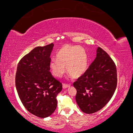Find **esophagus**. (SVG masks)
<instances>
[{
  "label": "esophagus",
  "instance_id": "1",
  "mask_svg": "<svg viewBox=\"0 0 133 133\" xmlns=\"http://www.w3.org/2000/svg\"><path fill=\"white\" fill-rule=\"evenodd\" d=\"M62 87H63V89H66L67 88H68V87H70V85H66V84H65V83H63Z\"/></svg>",
  "mask_w": 133,
  "mask_h": 133
}]
</instances>
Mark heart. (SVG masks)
Here are the masks:
<instances>
[{"label": "heart", "mask_w": 133, "mask_h": 133, "mask_svg": "<svg viewBox=\"0 0 133 133\" xmlns=\"http://www.w3.org/2000/svg\"><path fill=\"white\" fill-rule=\"evenodd\" d=\"M56 58L50 62V68L52 74L59 77L65 71V66L73 77H81L87 71L88 56L81 46L78 45H65L56 54Z\"/></svg>", "instance_id": "b5f03b06"}]
</instances>
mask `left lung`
I'll return each mask as SVG.
<instances>
[{"instance_id":"8db88e82","label":"left lung","mask_w":133,"mask_h":133,"mask_svg":"<svg viewBox=\"0 0 133 133\" xmlns=\"http://www.w3.org/2000/svg\"><path fill=\"white\" fill-rule=\"evenodd\" d=\"M77 90L76 101L82 111L97 112L113 96L117 86L116 65L102 49H96L95 59L87 70L73 83Z\"/></svg>"}]
</instances>
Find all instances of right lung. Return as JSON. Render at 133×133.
<instances>
[{"label":"right lung","instance_id":"right-lung-1","mask_svg":"<svg viewBox=\"0 0 133 133\" xmlns=\"http://www.w3.org/2000/svg\"><path fill=\"white\" fill-rule=\"evenodd\" d=\"M54 44L37 46L22 58L16 74V87L25 108L39 117L51 115L57 107L56 96L62 85L50 72Z\"/></svg>","mask_w":133,"mask_h":133}]
</instances>
